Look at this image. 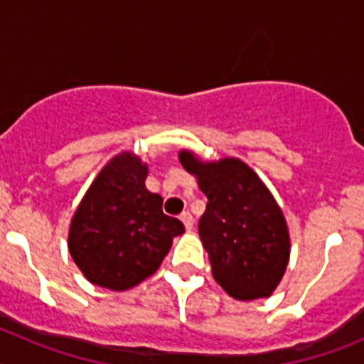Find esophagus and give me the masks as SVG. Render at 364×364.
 I'll list each match as a JSON object with an SVG mask.
<instances>
[{
    "label": "esophagus",
    "mask_w": 364,
    "mask_h": 364,
    "mask_svg": "<svg viewBox=\"0 0 364 364\" xmlns=\"http://www.w3.org/2000/svg\"><path fill=\"white\" fill-rule=\"evenodd\" d=\"M180 220L184 222V228L186 230H193V224H195V220H193V217H191V213H189V211H184V213L180 215Z\"/></svg>",
    "instance_id": "esophagus-1"
}]
</instances>
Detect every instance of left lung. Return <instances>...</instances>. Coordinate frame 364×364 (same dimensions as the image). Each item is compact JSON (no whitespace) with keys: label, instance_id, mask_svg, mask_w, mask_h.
<instances>
[{"label":"left lung","instance_id":"left-lung-1","mask_svg":"<svg viewBox=\"0 0 364 364\" xmlns=\"http://www.w3.org/2000/svg\"><path fill=\"white\" fill-rule=\"evenodd\" d=\"M178 160L208 197L198 235L215 281L237 301L269 297L290 260V231L272 191L239 159L204 162L182 149Z\"/></svg>","mask_w":364,"mask_h":364}]
</instances>
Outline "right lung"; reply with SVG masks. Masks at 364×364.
<instances>
[{"label":"right lung","instance_id":"right-lung-1","mask_svg":"<svg viewBox=\"0 0 364 364\" xmlns=\"http://www.w3.org/2000/svg\"><path fill=\"white\" fill-rule=\"evenodd\" d=\"M147 164L124 151L96 175L73 215L69 253L89 282L124 291L151 277L184 233L162 211V197L146 188Z\"/></svg>","mask_w":364,"mask_h":364}]
</instances>
